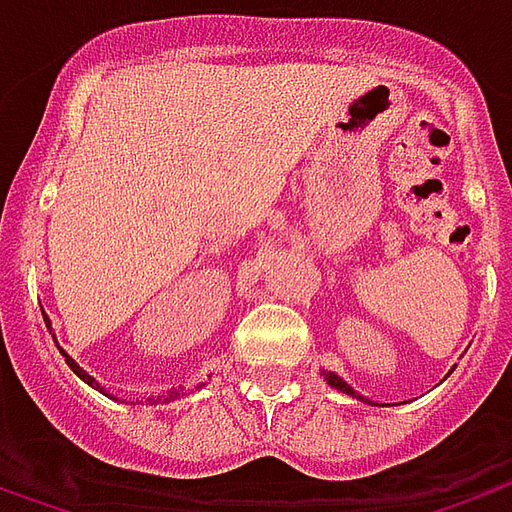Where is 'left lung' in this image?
Instances as JSON below:
<instances>
[{
  "instance_id": "8db88e82",
  "label": "left lung",
  "mask_w": 512,
  "mask_h": 512,
  "mask_svg": "<svg viewBox=\"0 0 512 512\" xmlns=\"http://www.w3.org/2000/svg\"><path fill=\"white\" fill-rule=\"evenodd\" d=\"M327 382H330L332 388H338V391L352 393V396H355V391H352V388H349V385H346V382H343L341 377H335V374H327Z\"/></svg>"
}]
</instances>
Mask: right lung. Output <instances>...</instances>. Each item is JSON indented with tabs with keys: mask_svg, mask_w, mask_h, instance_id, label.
Masks as SVG:
<instances>
[{
	"mask_svg": "<svg viewBox=\"0 0 512 512\" xmlns=\"http://www.w3.org/2000/svg\"><path fill=\"white\" fill-rule=\"evenodd\" d=\"M44 321H49V316H44ZM49 327H52V324H49ZM60 352H63V349H60ZM63 357H66V363H69V368H71V371H74V374H77V377H80L82 382H88V385H94V388H99V382H96L94 377L88 374V371H82V368L77 366V363H74V360H71V357L66 355V352H63ZM99 391H102V388H99ZM177 396H180V393H177V391L169 393V399H177Z\"/></svg>",
	"mask_w": 512,
	"mask_h": 512,
	"instance_id": "obj_1",
	"label": "right lung"
}]
</instances>
